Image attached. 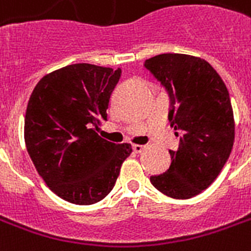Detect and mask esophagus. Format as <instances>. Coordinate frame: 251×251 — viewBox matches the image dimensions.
Returning <instances> with one entry per match:
<instances>
[{
  "mask_svg": "<svg viewBox=\"0 0 251 251\" xmlns=\"http://www.w3.org/2000/svg\"><path fill=\"white\" fill-rule=\"evenodd\" d=\"M143 149H145V146H142V145H133V150L135 151V152H141Z\"/></svg>",
  "mask_w": 251,
  "mask_h": 251,
  "instance_id": "1",
  "label": "esophagus"
}]
</instances>
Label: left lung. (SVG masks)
<instances>
[{"mask_svg":"<svg viewBox=\"0 0 251 251\" xmlns=\"http://www.w3.org/2000/svg\"><path fill=\"white\" fill-rule=\"evenodd\" d=\"M145 67L170 95L168 118L179 137V149L170 150V168L151 176V184L172 199L194 198L215 181L233 149L229 92L201 57L162 53L147 59Z\"/></svg>","mask_w":251,"mask_h":251,"instance_id":"obj_1","label":"left lung"}]
</instances>
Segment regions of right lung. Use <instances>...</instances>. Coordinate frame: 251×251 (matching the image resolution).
<instances>
[{
	"label": "right lung",
	"instance_id": "right-lung-1",
	"mask_svg": "<svg viewBox=\"0 0 251 251\" xmlns=\"http://www.w3.org/2000/svg\"><path fill=\"white\" fill-rule=\"evenodd\" d=\"M121 70L87 63L71 64L43 76L25 116L27 152L53 194L77 205L101 201L116 184L129 143L109 142L96 130Z\"/></svg>",
	"mask_w": 251,
	"mask_h": 251
}]
</instances>
